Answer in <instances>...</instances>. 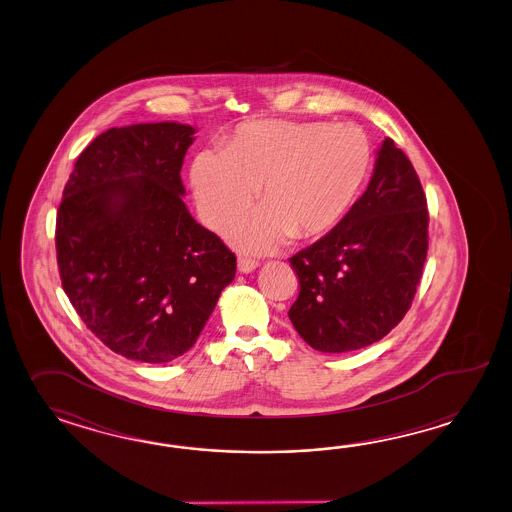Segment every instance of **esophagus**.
I'll return each instance as SVG.
<instances>
[{
	"label": "esophagus",
	"mask_w": 512,
	"mask_h": 512,
	"mask_svg": "<svg viewBox=\"0 0 512 512\" xmlns=\"http://www.w3.org/2000/svg\"><path fill=\"white\" fill-rule=\"evenodd\" d=\"M255 268H259V262L251 261V259H246V257H240L239 272L251 273Z\"/></svg>",
	"instance_id": "obj_1"
}]
</instances>
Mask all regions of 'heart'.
<instances>
[{"label":"heart","mask_w":512,"mask_h":512,"mask_svg":"<svg viewBox=\"0 0 512 512\" xmlns=\"http://www.w3.org/2000/svg\"><path fill=\"white\" fill-rule=\"evenodd\" d=\"M369 143L354 125L316 121H248L233 130L222 152L193 161L191 183L211 228H224L250 209L261 187L262 207L229 229L239 250L268 253L292 235L329 231L364 182Z\"/></svg>","instance_id":"b5f03b06"}]
</instances>
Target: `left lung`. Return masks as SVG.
I'll return each instance as SVG.
<instances>
[{
    "label": "left lung",
    "mask_w": 512,
    "mask_h": 512,
    "mask_svg": "<svg viewBox=\"0 0 512 512\" xmlns=\"http://www.w3.org/2000/svg\"><path fill=\"white\" fill-rule=\"evenodd\" d=\"M428 220L417 172L386 137L360 200L290 259L299 296L288 318L297 334L321 353H349L395 329L421 283Z\"/></svg>",
    "instance_id": "obj_1"
}]
</instances>
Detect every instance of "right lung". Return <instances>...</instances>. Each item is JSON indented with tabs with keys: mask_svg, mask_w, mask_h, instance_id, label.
<instances>
[{
	"mask_svg": "<svg viewBox=\"0 0 512 512\" xmlns=\"http://www.w3.org/2000/svg\"><path fill=\"white\" fill-rule=\"evenodd\" d=\"M193 126L110 128L82 150L57 215L64 292L86 327L128 360L187 353L235 279L237 259L183 202Z\"/></svg>",
	"mask_w": 512,
	"mask_h": 512,
	"instance_id": "add662e5",
	"label": "right lung"
}]
</instances>
